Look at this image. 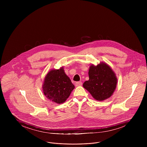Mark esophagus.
Instances as JSON below:
<instances>
[{"label":"esophagus","instance_id":"34e87169","mask_svg":"<svg viewBox=\"0 0 147 147\" xmlns=\"http://www.w3.org/2000/svg\"><path fill=\"white\" fill-rule=\"evenodd\" d=\"M75 85L76 87H78V86H81L82 85V82L81 81H78V82H76L75 83Z\"/></svg>","mask_w":147,"mask_h":147}]
</instances>
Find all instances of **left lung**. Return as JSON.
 Listing matches in <instances>:
<instances>
[{
  "instance_id": "left-lung-1",
  "label": "left lung",
  "mask_w": 147,
  "mask_h": 147,
  "mask_svg": "<svg viewBox=\"0 0 147 147\" xmlns=\"http://www.w3.org/2000/svg\"><path fill=\"white\" fill-rule=\"evenodd\" d=\"M89 80L83 84L86 89L97 100L102 101L111 97L117 85V77L107 63H100L97 66L90 67Z\"/></svg>"
}]
</instances>
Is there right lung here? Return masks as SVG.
<instances>
[{"label":"right lung","mask_w":147,"mask_h":147,"mask_svg":"<svg viewBox=\"0 0 147 147\" xmlns=\"http://www.w3.org/2000/svg\"><path fill=\"white\" fill-rule=\"evenodd\" d=\"M74 88V86L65 74L63 67L51 70L47 74L42 86L47 98L59 104L66 101Z\"/></svg>","instance_id":"right-lung-1"}]
</instances>
